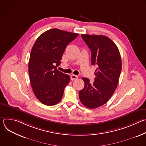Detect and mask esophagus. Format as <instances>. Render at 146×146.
Masks as SVG:
<instances>
[{
  "mask_svg": "<svg viewBox=\"0 0 146 146\" xmlns=\"http://www.w3.org/2000/svg\"><path fill=\"white\" fill-rule=\"evenodd\" d=\"M78 78V76L75 75V74H72L70 76V79L72 80V81H74V80H76Z\"/></svg>",
  "mask_w": 146,
  "mask_h": 146,
  "instance_id": "esophagus-1",
  "label": "esophagus"
}]
</instances>
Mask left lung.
I'll return each mask as SVG.
<instances>
[{"instance_id":"left-lung-1","label":"left lung","mask_w":146,"mask_h":146,"mask_svg":"<svg viewBox=\"0 0 146 146\" xmlns=\"http://www.w3.org/2000/svg\"><path fill=\"white\" fill-rule=\"evenodd\" d=\"M91 51V65L97 66L94 81L83 77L84 87L79 92L83 105L95 109L105 104L114 94L118 84L122 62L116 44L103 35H81Z\"/></svg>"}]
</instances>
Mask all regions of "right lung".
I'll use <instances>...</instances> for the list:
<instances>
[{
	"instance_id": "right-lung-1",
	"label": "right lung",
	"mask_w": 146,
	"mask_h": 146,
	"mask_svg": "<svg viewBox=\"0 0 146 146\" xmlns=\"http://www.w3.org/2000/svg\"><path fill=\"white\" fill-rule=\"evenodd\" d=\"M78 33L52 29L39 36L32 48L28 71L33 92L47 106L58 103L64 95L70 76L57 69L66 46Z\"/></svg>"
}]
</instances>
